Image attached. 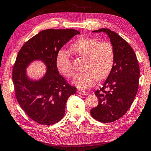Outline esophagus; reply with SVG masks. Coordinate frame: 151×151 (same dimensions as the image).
Returning <instances> with one entry per match:
<instances>
[{
    "mask_svg": "<svg viewBox=\"0 0 151 151\" xmlns=\"http://www.w3.org/2000/svg\"><path fill=\"white\" fill-rule=\"evenodd\" d=\"M78 92L81 93V94H82V95H88V92H86V91H84V90H78Z\"/></svg>",
    "mask_w": 151,
    "mask_h": 151,
    "instance_id": "obj_1",
    "label": "esophagus"
}]
</instances>
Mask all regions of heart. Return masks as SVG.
I'll use <instances>...</instances> for the list:
<instances>
[{
  "instance_id": "b5f03b06",
  "label": "heart",
  "mask_w": 151,
  "mask_h": 151,
  "mask_svg": "<svg viewBox=\"0 0 151 151\" xmlns=\"http://www.w3.org/2000/svg\"><path fill=\"white\" fill-rule=\"evenodd\" d=\"M71 50L78 55L86 58L84 70L73 81L76 86L88 89L98 80L107 77L113 69L114 60V48L107 41H99L88 37H82L76 40ZM56 65L62 75L72 78L75 73V67L69 54L60 51L57 55Z\"/></svg>"
}]
</instances>
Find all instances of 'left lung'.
<instances>
[{
    "label": "left lung",
    "mask_w": 151,
    "mask_h": 151,
    "mask_svg": "<svg viewBox=\"0 0 151 151\" xmlns=\"http://www.w3.org/2000/svg\"><path fill=\"white\" fill-rule=\"evenodd\" d=\"M92 32L107 33L114 48L113 69L103 86L95 91L99 103L90 111L94 119L110 123L119 119L131 107L139 88V66L131 46L114 31L103 28Z\"/></svg>",
    "instance_id": "1"
}]
</instances>
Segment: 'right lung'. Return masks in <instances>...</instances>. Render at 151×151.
Returning <instances> with one entry per match:
<instances>
[{
	"instance_id": "1",
	"label": "right lung",
	"mask_w": 151,
	"mask_h": 151,
	"mask_svg": "<svg viewBox=\"0 0 151 151\" xmlns=\"http://www.w3.org/2000/svg\"><path fill=\"white\" fill-rule=\"evenodd\" d=\"M76 29H46L30 38L17 54L12 70L15 95L22 109L31 119L42 125L58 122L64 116L69 97L76 88L59 74L56 58L60 49L75 35ZM43 60L46 75L32 81L26 75L25 68L33 60Z\"/></svg>"
}]
</instances>
